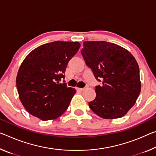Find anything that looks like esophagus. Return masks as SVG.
I'll return each mask as SVG.
<instances>
[{
  "label": "esophagus",
  "mask_w": 156,
  "mask_h": 156,
  "mask_svg": "<svg viewBox=\"0 0 156 156\" xmlns=\"http://www.w3.org/2000/svg\"><path fill=\"white\" fill-rule=\"evenodd\" d=\"M85 90V88H79V87H76V90L79 91H82Z\"/></svg>",
  "instance_id": "1"
}]
</instances>
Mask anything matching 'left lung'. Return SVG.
I'll list each match as a JSON object with an SVG mask.
<instances>
[{
    "label": "left lung",
    "instance_id": "1",
    "mask_svg": "<svg viewBox=\"0 0 156 156\" xmlns=\"http://www.w3.org/2000/svg\"><path fill=\"white\" fill-rule=\"evenodd\" d=\"M81 54L96 80V98L89 103L100 117H122L137 99L141 91L140 69L129 51L104 41H84Z\"/></svg>",
    "mask_w": 156,
    "mask_h": 156
}]
</instances>
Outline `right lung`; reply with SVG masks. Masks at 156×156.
Listing matches in <instances>:
<instances>
[{"mask_svg": "<svg viewBox=\"0 0 156 156\" xmlns=\"http://www.w3.org/2000/svg\"><path fill=\"white\" fill-rule=\"evenodd\" d=\"M80 46L77 41H53L39 46L24 59L16 84L21 102L30 115L47 121L67 110L76 91L60 81Z\"/></svg>", "mask_w": 156, "mask_h": 156, "instance_id": "right-lung-1", "label": "right lung"}]
</instances>
